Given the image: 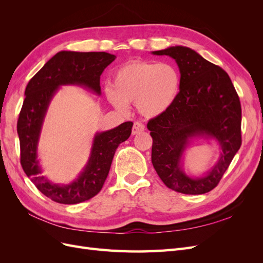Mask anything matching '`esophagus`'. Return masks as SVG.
Instances as JSON below:
<instances>
[{
	"label": "esophagus",
	"mask_w": 263,
	"mask_h": 263,
	"mask_svg": "<svg viewBox=\"0 0 263 263\" xmlns=\"http://www.w3.org/2000/svg\"><path fill=\"white\" fill-rule=\"evenodd\" d=\"M144 130H145V126L142 125L140 122H136V123L134 124V126H133L132 133H133V135H138V134L142 133Z\"/></svg>",
	"instance_id": "34e87169"
}]
</instances>
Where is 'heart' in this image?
I'll use <instances>...</instances> for the list:
<instances>
[{"label": "heart", "mask_w": 263, "mask_h": 263, "mask_svg": "<svg viewBox=\"0 0 263 263\" xmlns=\"http://www.w3.org/2000/svg\"><path fill=\"white\" fill-rule=\"evenodd\" d=\"M180 89V72L171 63L136 60L115 71L114 87H106V97L122 112L128 109V103L135 102L142 116L153 118L173 105Z\"/></svg>", "instance_id": "1"}]
</instances>
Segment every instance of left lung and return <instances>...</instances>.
I'll use <instances>...</instances> for the list:
<instances>
[{
	"mask_svg": "<svg viewBox=\"0 0 263 263\" xmlns=\"http://www.w3.org/2000/svg\"><path fill=\"white\" fill-rule=\"evenodd\" d=\"M176 60L181 89L173 105L148 122L153 137L151 162L169 189L183 194H204L218 184L241 146V106L229 76L220 67L184 46L151 52ZM196 139L214 140L219 160L200 177L182 170L184 154Z\"/></svg>",
	"mask_w": 263,
	"mask_h": 263,
	"instance_id": "left-lung-1",
	"label": "left lung"
}]
</instances>
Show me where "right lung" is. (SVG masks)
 Wrapping results in <instances>:
<instances>
[{
	"label": "right lung",
	"mask_w": 263,
	"mask_h": 263,
	"mask_svg": "<svg viewBox=\"0 0 263 263\" xmlns=\"http://www.w3.org/2000/svg\"><path fill=\"white\" fill-rule=\"evenodd\" d=\"M107 52L59 51L30 79L17 122L21 164L26 176L47 197L60 204H78L97 195L107 178L119 144L128 139L132 122L113 129L98 132L92 141L90 157L78 178L68 184L54 183L43 176L38 159V142L47 110L62 85H79L101 95L100 78L115 60Z\"/></svg>",
	"instance_id": "1"
}]
</instances>
